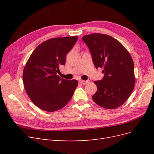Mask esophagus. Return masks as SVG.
I'll list each match as a JSON object with an SVG mask.
<instances>
[{"label":"esophagus","instance_id":"1","mask_svg":"<svg viewBox=\"0 0 154 154\" xmlns=\"http://www.w3.org/2000/svg\"><path fill=\"white\" fill-rule=\"evenodd\" d=\"M82 85H86V84H87V83H88L90 82V81L89 80H81L80 82Z\"/></svg>","mask_w":154,"mask_h":154}]
</instances>
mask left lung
I'll use <instances>...</instances> for the list:
<instances>
[{
    "label": "left lung",
    "instance_id": "left-lung-1",
    "mask_svg": "<svg viewBox=\"0 0 154 154\" xmlns=\"http://www.w3.org/2000/svg\"><path fill=\"white\" fill-rule=\"evenodd\" d=\"M96 69L102 68L101 80L94 81L97 91L92 98L96 104L113 109L127 101L134 88V65L131 56L118 40L109 35L94 33L83 36Z\"/></svg>",
    "mask_w": 154,
    "mask_h": 154
}]
</instances>
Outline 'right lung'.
<instances>
[{
  "label": "right lung",
  "mask_w": 154,
  "mask_h": 154,
  "mask_svg": "<svg viewBox=\"0 0 154 154\" xmlns=\"http://www.w3.org/2000/svg\"><path fill=\"white\" fill-rule=\"evenodd\" d=\"M77 40L78 36H74L46 40L27 60L23 71V83L29 98L40 109L57 111L71 99L78 81L65 80L57 74Z\"/></svg>",
  "instance_id": "right-lung-1"
}]
</instances>
